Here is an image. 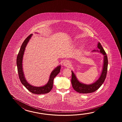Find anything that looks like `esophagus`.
I'll list each match as a JSON object with an SVG mask.
<instances>
[{
    "label": "esophagus",
    "instance_id": "obj_1",
    "mask_svg": "<svg viewBox=\"0 0 122 122\" xmlns=\"http://www.w3.org/2000/svg\"><path fill=\"white\" fill-rule=\"evenodd\" d=\"M63 65L65 66V67H70V63L68 61H65L63 63Z\"/></svg>",
    "mask_w": 122,
    "mask_h": 122
}]
</instances>
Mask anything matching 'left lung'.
<instances>
[{
	"label": "left lung",
	"mask_w": 122,
	"mask_h": 122,
	"mask_svg": "<svg viewBox=\"0 0 122 122\" xmlns=\"http://www.w3.org/2000/svg\"><path fill=\"white\" fill-rule=\"evenodd\" d=\"M97 47L99 50V51L98 50H94L92 52H99L103 55V64L102 71L100 77L97 80L91 84H86L82 83L78 80L75 73L71 71L72 77L71 82L73 88L75 91L80 93H89L96 91L102 85L106 78L108 64L107 56L106 53L99 42L98 43Z\"/></svg>",
	"instance_id": "left-lung-1"
}]
</instances>
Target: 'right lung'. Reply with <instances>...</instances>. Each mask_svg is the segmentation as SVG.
Returning <instances> with one entry per match:
<instances>
[{
  "mask_svg": "<svg viewBox=\"0 0 122 122\" xmlns=\"http://www.w3.org/2000/svg\"><path fill=\"white\" fill-rule=\"evenodd\" d=\"M33 34L30 35L23 43L21 46L20 50L17 57L16 65L19 77L21 82L27 89L32 93L36 94H44L49 92L52 89L53 86V81L55 77L60 72L61 65H59L52 71L50 75L49 79L47 83L44 86L37 87L32 86L26 80L23 70V57L25 51L27 44Z\"/></svg>",
  "mask_w": 122,
  "mask_h": 122,
  "instance_id": "obj_1",
  "label": "right lung"
}]
</instances>
